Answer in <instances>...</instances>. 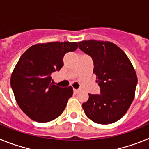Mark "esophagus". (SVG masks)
<instances>
[{"mask_svg":"<svg viewBox=\"0 0 149 149\" xmlns=\"http://www.w3.org/2000/svg\"><path fill=\"white\" fill-rule=\"evenodd\" d=\"M79 92H80V89H74V93H75V94L78 93Z\"/></svg>","mask_w":149,"mask_h":149,"instance_id":"esophagus-1","label":"esophagus"}]
</instances>
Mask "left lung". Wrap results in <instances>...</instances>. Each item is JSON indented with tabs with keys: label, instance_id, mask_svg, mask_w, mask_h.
<instances>
[{
	"label": "left lung",
	"instance_id": "1",
	"mask_svg": "<svg viewBox=\"0 0 149 149\" xmlns=\"http://www.w3.org/2000/svg\"><path fill=\"white\" fill-rule=\"evenodd\" d=\"M80 50L93 61V73L100 94H89L82 106L94 122L111 124L123 116L135 95L137 77L132 64L121 48L109 42L96 40L78 42Z\"/></svg>",
	"mask_w": 149,
	"mask_h": 149
}]
</instances>
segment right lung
I'll list each match as a JSON object with an SVG mask.
<instances>
[{"mask_svg":"<svg viewBox=\"0 0 149 149\" xmlns=\"http://www.w3.org/2000/svg\"><path fill=\"white\" fill-rule=\"evenodd\" d=\"M77 48L76 42H49L31 46L22 55L10 85L17 104L30 119L48 122L64 111L73 89L53 84L51 74L63 67L64 55Z\"/></svg>","mask_w":149,"mask_h":149,"instance_id":"1","label":"right lung"}]
</instances>
